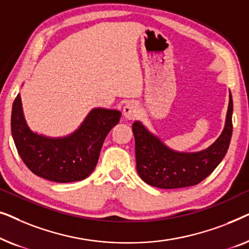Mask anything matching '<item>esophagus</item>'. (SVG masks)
Instances as JSON below:
<instances>
[{
  "label": "esophagus",
  "instance_id": "34e87169",
  "mask_svg": "<svg viewBox=\"0 0 249 249\" xmlns=\"http://www.w3.org/2000/svg\"><path fill=\"white\" fill-rule=\"evenodd\" d=\"M139 112H141V108H139V105L136 102H129L124 107V115L128 120L137 118Z\"/></svg>",
  "mask_w": 249,
  "mask_h": 249
}]
</instances>
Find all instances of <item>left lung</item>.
Returning <instances> with one entry per match:
<instances>
[{
	"mask_svg": "<svg viewBox=\"0 0 249 249\" xmlns=\"http://www.w3.org/2000/svg\"><path fill=\"white\" fill-rule=\"evenodd\" d=\"M232 96L224 128L216 141L198 152H178L170 148L158 136L149 131L141 121L132 124L136 144V164L142 181L156 188L176 189L199 183L220 164L232 136Z\"/></svg>",
	"mask_w": 249,
	"mask_h": 249,
	"instance_id": "8db88e82",
	"label": "left lung"
}]
</instances>
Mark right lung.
I'll return each instance as SVG.
<instances>
[{"instance_id":"obj_1","label":"right lung","mask_w":249,"mask_h":249,"mask_svg":"<svg viewBox=\"0 0 249 249\" xmlns=\"http://www.w3.org/2000/svg\"><path fill=\"white\" fill-rule=\"evenodd\" d=\"M120 117L118 110L94 107L71 134L50 137L30 129L19 93L12 107V138L20 158L36 176L60 183L79 181L94 171L105 138Z\"/></svg>"}]
</instances>
